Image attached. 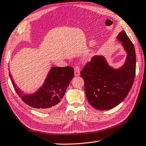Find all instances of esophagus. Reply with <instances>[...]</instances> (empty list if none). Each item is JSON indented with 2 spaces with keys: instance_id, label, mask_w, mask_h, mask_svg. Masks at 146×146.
I'll list each match as a JSON object with an SVG mask.
<instances>
[{
  "instance_id": "obj_1",
  "label": "esophagus",
  "mask_w": 146,
  "mask_h": 146,
  "mask_svg": "<svg viewBox=\"0 0 146 146\" xmlns=\"http://www.w3.org/2000/svg\"><path fill=\"white\" fill-rule=\"evenodd\" d=\"M80 74V68L78 66H76L74 67V75L76 76H79Z\"/></svg>"
}]
</instances>
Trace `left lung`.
<instances>
[{"mask_svg":"<svg viewBox=\"0 0 146 146\" xmlns=\"http://www.w3.org/2000/svg\"><path fill=\"white\" fill-rule=\"evenodd\" d=\"M117 39L127 52L123 66L113 68L104 56L96 55L80 72L88 101L99 110H110L120 104L127 96L134 80L136 56L133 43L123 30Z\"/></svg>","mask_w":146,"mask_h":146,"instance_id":"1","label":"left lung"}]
</instances>
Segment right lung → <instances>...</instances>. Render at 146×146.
I'll use <instances>...</instances> for the list:
<instances>
[{"label": "right lung", "mask_w": 146, "mask_h": 146, "mask_svg": "<svg viewBox=\"0 0 146 146\" xmlns=\"http://www.w3.org/2000/svg\"><path fill=\"white\" fill-rule=\"evenodd\" d=\"M9 76L16 93L23 102L40 111L45 112L57 108L74 77V69L72 66L52 67L42 87L32 94L22 93L10 73Z\"/></svg>", "instance_id": "obj_1"}]
</instances>
